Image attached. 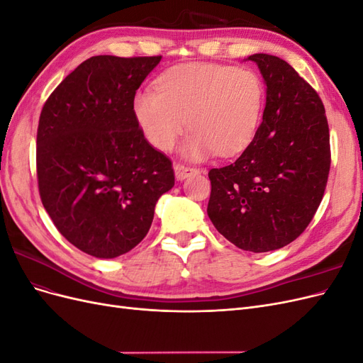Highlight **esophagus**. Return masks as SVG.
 Segmentation results:
<instances>
[{"label":"esophagus","mask_w":363,"mask_h":363,"mask_svg":"<svg viewBox=\"0 0 363 363\" xmlns=\"http://www.w3.org/2000/svg\"><path fill=\"white\" fill-rule=\"evenodd\" d=\"M174 172H175V177H177V180H184L186 177H189V175L199 172V169L188 167V164H183V163H175Z\"/></svg>","instance_id":"esophagus-1"}]
</instances>
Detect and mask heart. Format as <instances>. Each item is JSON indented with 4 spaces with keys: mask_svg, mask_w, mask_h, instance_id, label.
<instances>
[{
    "mask_svg": "<svg viewBox=\"0 0 363 363\" xmlns=\"http://www.w3.org/2000/svg\"><path fill=\"white\" fill-rule=\"evenodd\" d=\"M265 108V87L250 69L218 63H186L164 72L157 89L133 98V113L151 145L169 151L189 127L183 148L201 159L218 152L232 157L255 139Z\"/></svg>",
    "mask_w": 363,
    "mask_h": 363,
    "instance_id": "heart-1",
    "label": "heart"
}]
</instances>
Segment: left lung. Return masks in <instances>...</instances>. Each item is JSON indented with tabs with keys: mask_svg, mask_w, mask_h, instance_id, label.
<instances>
[{
	"mask_svg": "<svg viewBox=\"0 0 363 363\" xmlns=\"http://www.w3.org/2000/svg\"><path fill=\"white\" fill-rule=\"evenodd\" d=\"M267 84L255 139L233 163L208 171L207 215L238 248L265 252L298 238L323 200L330 135L320 95L288 62L252 54Z\"/></svg>",
	"mask_w": 363,
	"mask_h": 363,
	"instance_id": "obj_1",
	"label": "left lung"
}]
</instances>
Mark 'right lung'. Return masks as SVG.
Segmentation results:
<instances>
[{
    "mask_svg": "<svg viewBox=\"0 0 363 363\" xmlns=\"http://www.w3.org/2000/svg\"><path fill=\"white\" fill-rule=\"evenodd\" d=\"M162 56H94L42 107L36 171L43 207L83 252L113 259L144 239L172 162L145 139L133 98Z\"/></svg>",
    "mask_w": 363,
    "mask_h": 363,
    "instance_id": "1",
    "label": "right lung"
}]
</instances>
